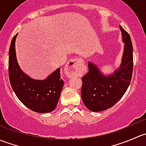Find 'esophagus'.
Masks as SVG:
<instances>
[{"label":"esophagus","instance_id":"1","mask_svg":"<svg viewBox=\"0 0 146 146\" xmlns=\"http://www.w3.org/2000/svg\"><path fill=\"white\" fill-rule=\"evenodd\" d=\"M83 61L81 58H76L70 60L68 62L67 66H66V70L68 71L70 75L74 76L78 73V71L80 69Z\"/></svg>","mask_w":146,"mask_h":146}]
</instances>
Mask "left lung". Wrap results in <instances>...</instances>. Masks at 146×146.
I'll return each mask as SVG.
<instances>
[{
	"instance_id": "obj_1",
	"label": "left lung",
	"mask_w": 146,
	"mask_h": 146,
	"mask_svg": "<svg viewBox=\"0 0 146 146\" xmlns=\"http://www.w3.org/2000/svg\"><path fill=\"white\" fill-rule=\"evenodd\" d=\"M124 43L121 63L111 74L105 75L97 65L88 62V72L82 78L81 98L92 111L113 107L127 90L133 73V46L129 34L119 26Z\"/></svg>"
}]
</instances>
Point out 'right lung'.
Masks as SVG:
<instances>
[{"instance_id":"1","label":"right lung","mask_w":146,"mask_h":146,"mask_svg":"<svg viewBox=\"0 0 146 146\" xmlns=\"http://www.w3.org/2000/svg\"><path fill=\"white\" fill-rule=\"evenodd\" d=\"M17 34L11 41L9 49L8 71L10 85L20 102L29 110L38 113H48L56 109L64 82L60 68L44 80H36L26 74L19 66L15 52Z\"/></svg>"}]
</instances>
